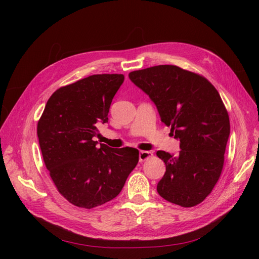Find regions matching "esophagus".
Masks as SVG:
<instances>
[{
  "label": "esophagus",
  "instance_id": "obj_1",
  "mask_svg": "<svg viewBox=\"0 0 259 259\" xmlns=\"http://www.w3.org/2000/svg\"><path fill=\"white\" fill-rule=\"evenodd\" d=\"M151 156H152L151 151H140L139 152V161L143 162L149 158H151Z\"/></svg>",
  "mask_w": 259,
  "mask_h": 259
}]
</instances>
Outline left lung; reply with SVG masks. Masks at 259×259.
Wrapping results in <instances>:
<instances>
[{
  "label": "left lung",
  "mask_w": 259,
  "mask_h": 259,
  "mask_svg": "<svg viewBox=\"0 0 259 259\" xmlns=\"http://www.w3.org/2000/svg\"><path fill=\"white\" fill-rule=\"evenodd\" d=\"M150 97L161 121L180 142L177 155L159 150L165 174L156 186L163 199L183 207L198 205L222 174L230 135L229 115L217 90L204 76L161 65L128 74Z\"/></svg>",
  "instance_id": "left-lung-1"
}]
</instances>
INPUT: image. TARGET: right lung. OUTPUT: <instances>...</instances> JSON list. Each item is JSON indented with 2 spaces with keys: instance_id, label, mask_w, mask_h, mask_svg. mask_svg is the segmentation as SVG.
Listing matches in <instances>:
<instances>
[{
  "instance_id": "right-lung-1",
  "label": "right lung",
  "mask_w": 259,
  "mask_h": 259,
  "mask_svg": "<svg viewBox=\"0 0 259 259\" xmlns=\"http://www.w3.org/2000/svg\"><path fill=\"white\" fill-rule=\"evenodd\" d=\"M123 81V74H94L62 86L37 122L45 166L59 193L75 206L90 209L114 199L138 163L135 148L95 142Z\"/></svg>"
}]
</instances>
